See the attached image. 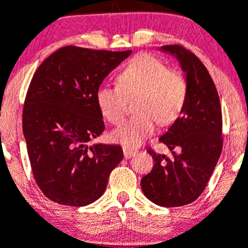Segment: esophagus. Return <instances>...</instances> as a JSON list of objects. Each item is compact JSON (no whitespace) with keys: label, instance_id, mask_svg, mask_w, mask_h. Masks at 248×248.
I'll return each mask as SVG.
<instances>
[{"label":"esophagus","instance_id":"1","mask_svg":"<svg viewBox=\"0 0 248 248\" xmlns=\"http://www.w3.org/2000/svg\"><path fill=\"white\" fill-rule=\"evenodd\" d=\"M122 150H124V158L132 157V156H134L137 153H138V151H137L136 149L128 148V146H124V149H122Z\"/></svg>","mask_w":248,"mask_h":248}]
</instances>
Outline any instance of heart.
Returning <instances> with one entry per match:
<instances>
[{"label": "heart", "instance_id": "obj_1", "mask_svg": "<svg viewBox=\"0 0 248 248\" xmlns=\"http://www.w3.org/2000/svg\"><path fill=\"white\" fill-rule=\"evenodd\" d=\"M116 87L100 86L95 102L103 116L111 124L122 121L126 98L137 97L138 114L111 132V139L124 146H138L154 133L156 121L162 126L172 124L182 114L188 98V83L182 73L167 66L157 58L140 54L122 69Z\"/></svg>", "mask_w": 248, "mask_h": 248}]
</instances>
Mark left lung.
Listing matches in <instances>:
<instances>
[{"label":"left lung","mask_w":248,"mask_h":248,"mask_svg":"<svg viewBox=\"0 0 248 248\" xmlns=\"http://www.w3.org/2000/svg\"><path fill=\"white\" fill-rule=\"evenodd\" d=\"M161 52L178 60L188 83L182 114L160 140L172 157L148 150L154 160L140 180L144 195L162 207H179L195 201L205 190L222 153V109L212 78L201 60L182 46H163ZM174 147L181 153L175 154Z\"/></svg>","instance_id":"1"}]
</instances>
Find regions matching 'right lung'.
Returning <instances> with one entry per match:
<instances>
[{
  "mask_svg": "<svg viewBox=\"0 0 248 248\" xmlns=\"http://www.w3.org/2000/svg\"><path fill=\"white\" fill-rule=\"evenodd\" d=\"M132 50L68 46L38 66L23 110V133L38 188L60 205L86 206L104 194L124 158L120 145L93 144L104 131L95 92Z\"/></svg>",
  "mask_w": 248,
  "mask_h": 248,
  "instance_id": "right-lung-1",
  "label": "right lung"
}]
</instances>
